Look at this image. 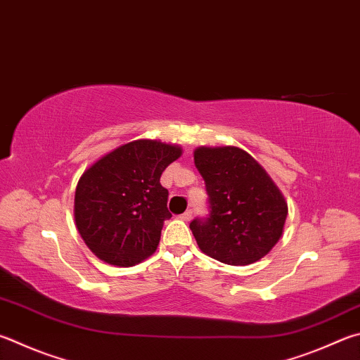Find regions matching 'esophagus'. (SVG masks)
<instances>
[{
    "instance_id": "1",
    "label": "esophagus",
    "mask_w": 360,
    "mask_h": 360,
    "mask_svg": "<svg viewBox=\"0 0 360 360\" xmlns=\"http://www.w3.org/2000/svg\"><path fill=\"white\" fill-rule=\"evenodd\" d=\"M179 219H181V220H184V221H188V220L192 219V211H186L184 214H181V215H179Z\"/></svg>"
}]
</instances>
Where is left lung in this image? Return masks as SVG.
Instances as JSON below:
<instances>
[{"label":"left lung","instance_id":"obj_1","mask_svg":"<svg viewBox=\"0 0 360 360\" xmlns=\"http://www.w3.org/2000/svg\"><path fill=\"white\" fill-rule=\"evenodd\" d=\"M193 160L211 205L207 220L191 224L200 250L230 266L257 263L283 234L288 215L283 193L238 146H198Z\"/></svg>","mask_w":360,"mask_h":360}]
</instances>
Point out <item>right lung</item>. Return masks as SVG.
<instances>
[{"instance_id":"1","label":"right lung","mask_w":360,"mask_h":360,"mask_svg":"<svg viewBox=\"0 0 360 360\" xmlns=\"http://www.w3.org/2000/svg\"><path fill=\"white\" fill-rule=\"evenodd\" d=\"M181 154L176 143L140 139L84 169L75 188V226L103 263L130 267L158 250L163 221L172 217L160 176Z\"/></svg>"}]
</instances>
